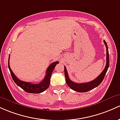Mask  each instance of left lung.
Masks as SVG:
<instances>
[{
    "label": "left lung",
    "instance_id": "left-lung-1",
    "mask_svg": "<svg viewBox=\"0 0 120 120\" xmlns=\"http://www.w3.org/2000/svg\"><path fill=\"white\" fill-rule=\"evenodd\" d=\"M104 43L105 45L106 49H107V63H106L105 67L104 70L102 71L101 73L96 79L93 80L92 81L83 83H77L71 81L69 77H68L66 67L64 66V71L66 78V82L67 84L70 88H71L72 90H74L75 91H77L78 92H86L96 88V87H98L101 83L102 81L103 80L104 78L105 75L106 74V72H107L109 66V56L108 48L107 42H106L105 40H104Z\"/></svg>",
    "mask_w": 120,
    "mask_h": 120
}]
</instances>
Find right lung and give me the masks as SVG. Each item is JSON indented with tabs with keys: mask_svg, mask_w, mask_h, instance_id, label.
<instances>
[{
	"mask_svg": "<svg viewBox=\"0 0 120 120\" xmlns=\"http://www.w3.org/2000/svg\"><path fill=\"white\" fill-rule=\"evenodd\" d=\"M9 57L8 58V68L10 71L11 75L13 81L17 84V86L21 87L22 90H24L25 92L28 93H32V94H39L45 91L48 87H49L50 82V78L52 75V72L54 69L55 67L59 62L58 61L54 62L52 64H50L48 68L46 70V72L45 77L44 79L40 82L38 84H32L30 82H23L22 80H20L17 78L14 73L12 72V70L11 69L10 66H9Z\"/></svg>",
	"mask_w": 120,
	"mask_h": 120,
	"instance_id": "right-lung-1",
	"label": "right lung"
}]
</instances>
